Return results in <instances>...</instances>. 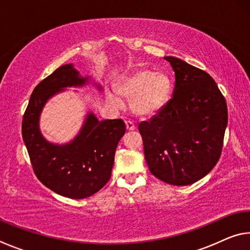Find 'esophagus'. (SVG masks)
Masks as SVG:
<instances>
[{
  "label": "esophagus",
  "mask_w": 250,
  "mask_h": 250,
  "mask_svg": "<svg viewBox=\"0 0 250 250\" xmlns=\"http://www.w3.org/2000/svg\"><path fill=\"white\" fill-rule=\"evenodd\" d=\"M125 128H126V130L128 131H133V130H135V125L133 124L132 121H125Z\"/></svg>",
  "instance_id": "34e87169"
}]
</instances>
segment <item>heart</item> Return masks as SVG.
Listing matches in <instances>:
<instances>
[{"mask_svg":"<svg viewBox=\"0 0 250 250\" xmlns=\"http://www.w3.org/2000/svg\"><path fill=\"white\" fill-rule=\"evenodd\" d=\"M117 91L122 98L130 99L131 111L135 116L147 118L166 107L171 98L172 82L166 74L140 69L121 78L117 83ZM119 95L113 90L105 94L107 103L115 109L124 105Z\"/></svg>","mask_w":250,"mask_h":250,"instance_id":"1","label":"heart"}]
</instances>
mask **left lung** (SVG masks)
<instances>
[{
	"mask_svg": "<svg viewBox=\"0 0 250 250\" xmlns=\"http://www.w3.org/2000/svg\"><path fill=\"white\" fill-rule=\"evenodd\" d=\"M175 75L173 97L139 125L150 172L171 185H189L213 170L222 153L228 113L215 80L180 58L167 56Z\"/></svg>",
	"mask_w": 250,
	"mask_h": 250,
	"instance_id": "8db88e82",
	"label": "left lung"
}]
</instances>
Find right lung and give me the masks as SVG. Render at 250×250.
<instances>
[{"instance_id": "add662e5", "label": "right lung", "mask_w": 250, "mask_h": 250, "mask_svg": "<svg viewBox=\"0 0 250 250\" xmlns=\"http://www.w3.org/2000/svg\"><path fill=\"white\" fill-rule=\"evenodd\" d=\"M88 83L89 77H82L73 64L61 66L33 90L22 122L23 141L37 179L55 193L75 200L94 195L110 180L117 146L125 132V122L99 121L88 112L73 140L55 145L42 134L40 117L52 97ZM97 88L103 90L101 86Z\"/></svg>"}]
</instances>
